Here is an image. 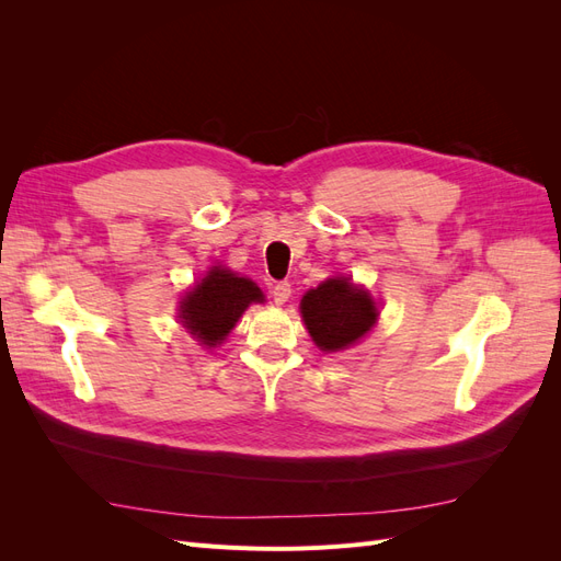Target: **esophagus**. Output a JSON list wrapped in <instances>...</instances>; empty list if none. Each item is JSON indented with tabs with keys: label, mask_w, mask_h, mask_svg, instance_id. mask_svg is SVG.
<instances>
[{
	"label": "esophagus",
	"mask_w": 561,
	"mask_h": 561,
	"mask_svg": "<svg viewBox=\"0 0 561 561\" xmlns=\"http://www.w3.org/2000/svg\"><path fill=\"white\" fill-rule=\"evenodd\" d=\"M290 295H293V287H290V283H287V280L276 283L274 290H271V297H274L276 304H285L287 299H290Z\"/></svg>",
	"instance_id": "esophagus-1"
}]
</instances>
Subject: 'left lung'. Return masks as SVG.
<instances>
[{
    "label": "left lung",
    "mask_w": 561,
    "mask_h": 561,
    "mask_svg": "<svg viewBox=\"0 0 561 561\" xmlns=\"http://www.w3.org/2000/svg\"><path fill=\"white\" fill-rule=\"evenodd\" d=\"M377 307L369 293L348 283L330 278L301 299V318L313 342L322 351H342L358 342L377 320Z\"/></svg>",
    "instance_id": "8db88e82"
}]
</instances>
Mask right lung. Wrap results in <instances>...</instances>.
<instances>
[{
  "mask_svg": "<svg viewBox=\"0 0 561 561\" xmlns=\"http://www.w3.org/2000/svg\"><path fill=\"white\" fill-rule=\"evenodd\" d=\"M252 301H264L257 285L227 268L213 266L208 276L180 301V318L201 344L213 348L225 342V336Z\"/></svg>",
  "mask_w": 561,
  "mask_h": 561,
  "instance_id": "1",
  "label": "right lung"
}]
</instances>
